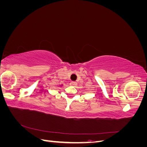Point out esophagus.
Masks as SVG:
<instances>
[{
  "label": "esophagus",
  "instance_id": "esophagus-1",
  "mask_svg": "<svg viewBox=\"0 0 147 147\" xmlns=\"http://www.w3.org/2000/svg\"><path fill=\"white\" fill-rule=\"evenodd\" d=\"M77 84V82H71L70 83V85L71 86H75Z\"/></svg>",
  "mask_w": 147,
  "mask_h": 147
}]
</instances>
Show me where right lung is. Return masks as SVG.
<instances>
[{
  "label": "right lung",
  "mask_w": 147,
  "mask_h": 147,
  "mask_svg": "<svg viewBox=\"0 0 147 147\" xmlns=\"http://www.w3.org/2000/svg\"><path fill=\"white\" fill-rule=\"evenodd\" d=\"M63 84H61V85H60V86H63Z\"/></svg>",
  "instance_id": "add662e5"
}]
</instances>
